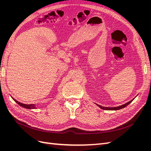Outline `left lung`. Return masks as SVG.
Here are the masks:
<instances>
[{"label": "left lung", "instance_id": "obj_1", "mask_svg": "<svg viewBox=\"0 0 151 151\" xmlns=\"http://www.w3.org/2000/svg\"><path fill=\"white\" fill-rule=\"evenodd\" d=\"M132 100H131V101H130L129 102H128V103H125V104H123V105H122V106H117V107H110V108H109V107H103V106H100V105H98V106L100 108H101V109H104V110H118V109H122V108H125V107H126L127 106H128V105H129L130 103H132Z\"/></svg>", "mask_w": 151, "mask_h": 151}]
</instances>
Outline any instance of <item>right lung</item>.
I'll return each mask as SVG.
<instances>
[{"mask_svg": "<svg viewBox=\"0 0 151 151\" xmlns=\"http://www.w3.org/2000/svg\"><path fill=\"white\" fill-rule=\"evenodd\" d=\"M14 101L18 104H19V106L23 107L24 108H27V109H36V106H35V104H22V103H20L19 101H16V100H15V99H14Z\"/></svg>", "mask_w": 151, "mask_h": 151, "instance_id": "obj_1", "label": "right lung"}]
</instances>
